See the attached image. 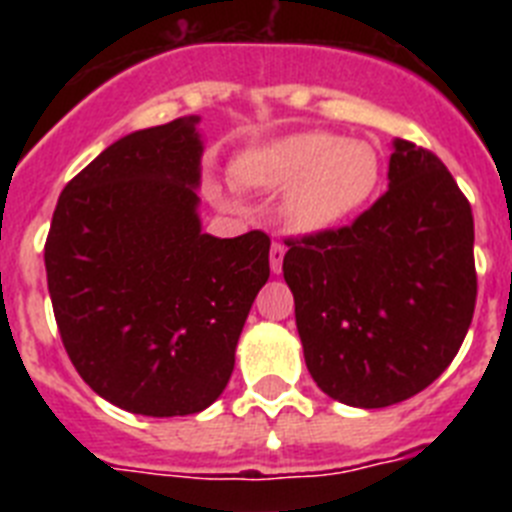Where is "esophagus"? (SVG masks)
<instances>
[{
    "instance_id": "1",
    "label": "esophagus",
    "mask_w": 512,
    "mask_h": 512,
    "mask_svg": "<svg viewBox=\"0 0 512 512\" xmlns=\"http://www.w3.org/2000/svg\"><path fill=\"white\" fill-rule=\"evenodd\" d=\"M284 253H287V248H284L282 243H271V248H269V261H271V271H274V274H282Z\"/></svg>"
}]
</instances>
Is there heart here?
Masks as SVG:
<instances>
[{
    "instance_id": "heart-1",
    "label": "heart",
    "mask_w": 512,
    "mask_h": 512,
    "mask_svg": "<svg viewBox=\"0 0 512 512\" xmlns=\"http://www.w3.org/2000/svg\"><path fill=\"white\" fill-rule=\"evenodd\" d=\"M238 187L287 192L282 220L295 233H328L354 223L382 184V158L366 140L300 130L253 146L233 164Z\"/></svg>"
}]
</instances>
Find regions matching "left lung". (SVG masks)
I'll return each instance as SVG.
<instances>
[{
	"label": "left lung",
	"instance_id": "obj_1",
	"mask_svg": "<svg viewBox=\"0 0 512 512\" xmlns=\"http://www.w3.org/2000/svg\"><path fill=\"white\" fill-rule=\"evenodd\" d=\"M387 176L351 225L284 241L307 369L325 395L366 410L441 377L477 302L474 217L451 171L395 140Z\"/></svg>",
	"mask_w": 512,
	"mask_h": 512
}]
</instances>
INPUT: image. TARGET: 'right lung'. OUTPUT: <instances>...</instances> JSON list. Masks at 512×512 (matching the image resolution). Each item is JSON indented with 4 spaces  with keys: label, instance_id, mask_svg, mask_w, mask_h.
I'll list each match as a JSON object with an SVG mask.
<instances>
[{
    "label": "right lung",
    "instance_id": "add662e5",
    "mask_svg": "<svg viewBox=\"0 0 512 512\" xmlns=\"http://www.w3.org/2000/svg\"><path fill=\"white\" fill-rule=\"evenodd\" d=\"M197 117L138 130L63 187L45 238L58 333L84 382L128 413L192 415L223 395L269 235L202 233Z\"/></svg>",
    "mask_w": 512,
    "mask_h": 512
}]
</instances>
